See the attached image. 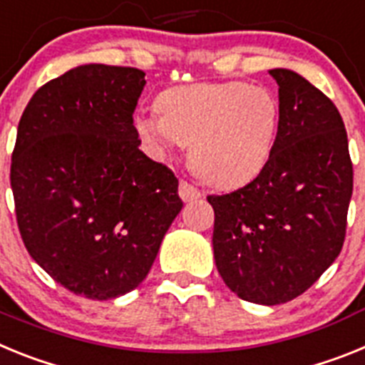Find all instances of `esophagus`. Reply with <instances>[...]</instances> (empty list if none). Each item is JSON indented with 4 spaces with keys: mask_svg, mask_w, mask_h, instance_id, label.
Listing matches in <instances>:
<instances>
[{
    "mask_svg": "<svg viewBox=\"0 0 365 365\" xmlns=\"http://www.w3.org/2000/svg\"><path fill=\"white\" fill-rule=\"evenodd\" d=\"M179 195L185 199V201H193V199L201 197L202 192L197 188V186H193L192 182H188V180H180Z\"/></svg>",
    "mask_w": 365,
    "mask_h": 365,
    "instance_id": "obj_1",
    "label": "esophagus"
}]
</instances>
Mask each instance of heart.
I'll return each mask as SVG.
<instances>
[{"label":"heart","instance_id":"obj_1","mask_svg":"<svg viewBox=\"0 0 365 365\" xmlns=\"http://www.w3.org/2000/svg\"><path fill=\"white\" fill-rule=\"evenodd\" d=\"M279 104L265 86L201 82L173 87L159 98V111L135 117L148 150L166 157L192 144L193 170L210 185L235 188L261 173L274 151Z\"/></svg>","mask_w":365,"mask_h":365}]
</instances>
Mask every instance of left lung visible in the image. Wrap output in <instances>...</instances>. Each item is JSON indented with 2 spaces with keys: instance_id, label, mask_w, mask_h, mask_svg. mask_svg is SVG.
Here are the masks:
<instances>
[{
  "instance_id": "left-lung-1",
  "label": "left lung",
  "mask_w": 365,
  "mask_h": 365,
  "mask_svg": "<svg viewBox=\"0 0 365 365\" xmlns=\"http://www.w3.org/2000/svg\"><path fill=\"white\" fill-rule=\"evenodd\" d=\"M269 74L279 86L269 163L248 185L206 199L222 282L241 299L278 305L303 294L340 254L353 163L331 98L289 69Z\"/></svg>"
}]
</instances>
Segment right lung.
<instances>
[{"label":"right lung","mask_w":365,"mask_h":365,"mask_svg":"<svg viewBox=\"0 0 365 365\" xmlns=\"http://www.w3.org/2000/svg\"><path fill=\"white\" fill-rule=\"evenodd\" d=\"M144 76L91 63L51 80L25 108L12 151L25 248L67 291L100 302L140 285L182 208L175 173L138 150Z\"/></svg>","instance_id":"add662e5"}]
</instances>
